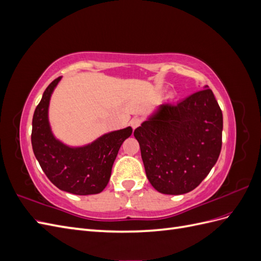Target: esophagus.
Returning a JSON list of instances; mask_svg holds the SVG:
<instances>
[{
	"mask_svg": "<svg viewBox=\"0 0 261 261\" xmlns=\"http://www.w3.org/2000/svg\"><path fill=\"white\" fill-rule=\"evenodd\" d=\"M129 124H130V126L133 127V129H135L141 124V118L134 117V118H132V121L129 122Z\"/></svg>",
	"mask_w": 261,
	"mask_h": 261,
	"instance_id": "esophagus-1",
	"label": "esophagus"
}]
</instances>
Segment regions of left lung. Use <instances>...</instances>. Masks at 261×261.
<instances>
[{"label":"left lung","instance_id":"obj_1","mask_svg":"<svg viewBox=\"0 0 261 261\" xmlns=\"http://www.w3.org/2000/svg\"><path fill=\"white\" fill-rule=\"evenodd\" d=\"M162 103L134 132L146 175L158 192L181 195L204 179L222 147L223 116L211 89Z\"/></svg>","mask_w":261,"mask_h":261}]
</instances>
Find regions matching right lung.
<instances>
[{
  "label": "right lung",
  "instance_id": "right-lung-1",
  "mask_svg": "<svg viewBox=\"0 0 261 261\" xmlns=\"http://www.w3.org/2000/svg\"><path fill=\"white\" fill-rule=\"evenodd\" d=\"M62 77L54 80L42 94L33 117L31 145L45 175L52 183L74 195L101 193L109 183L115 158L133 129L126 127L105 134L83 147H69L54 137L49 123L52 92Z\"/></svg>",
  "mask_w": 261,
  "mask_h": 261
}]
</instances>
